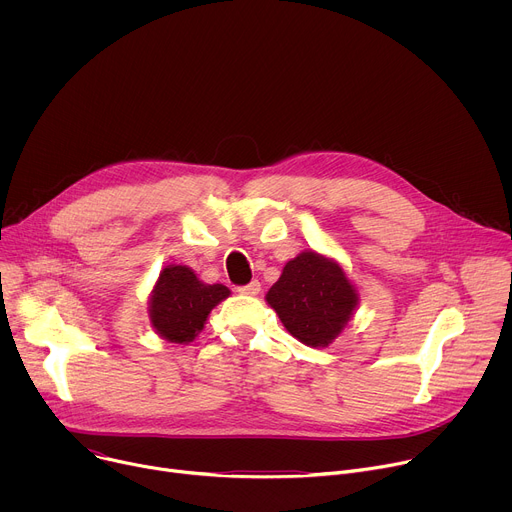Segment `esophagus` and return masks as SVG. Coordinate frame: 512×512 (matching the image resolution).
Instances as JSON below:
<instances>
[{"mask_svg":"<svg viewBox=\"0 0 512 512\" xmlns=\"http://www.w3.org/2000/svg\"><path fill=\"white\" fill-rule=\"evenodd\" d=\"M261 291V283L255 279V281H251V283H247V285H243V287H239V294L241 296H257Z\"/></svg>","mask_w":512,"mask_h":512,"instance_id":"esophagus-1","label":"esophagus"}]
</instances>
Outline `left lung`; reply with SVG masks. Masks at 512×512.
Masks as SVG:
<instances>
[{
  "label": "left lung",
  "mask_w": 512,
  "mask_h": 512,
  "mask_svg": "<svg viewBox=\"0 0 512 512\" xmlns=\"http://www.w3.org/2000/svg\"><path fill=\"white\" fill-rule=\"evenodd\" d=\"M265 302L291 336L306 346L324 348L354 318L360 296L336 259L310 249L285 263Z\"/></svg>",
  "instance_id": "obj_1"
}]
</instances>
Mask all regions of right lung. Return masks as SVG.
<instances>
[{"mask_svg": "<svg viewBox=\"0 0 512 512\" xmlns=\"http://www.w3.org/2000/svg\"><path fill=\"white\" fill-rule=\"evenodd\" d=\"M229 296L227 285L204 283L188 265H166L150 291V324L160 338L188 344L204 330L212 308Z\"/></svg>", "mask_w": 512, "mask_h": 512, "instance_id": "right-lung-1", "label": "right lung"}]
</instances>
